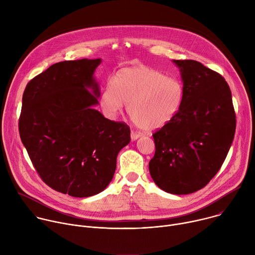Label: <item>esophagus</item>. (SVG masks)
I'll return each mask as SVG.
<instances>
[{
	"mask_svg": "<svg viewBox=\"0 0 255 255\" xmlns=\"http://www.w3.org/2000/svg\"><path fill=\"white\" fill-rule=\"evenodd\" d=\"M140 136H141L140 133H137V132H135V131H131V139H132L133 141L137 140Z\"/></svg>",
	"mask_w": 255,
	"mask_h": 255,
	"instance_id": "esophagus-1",
	"label": "esophagus"
}]
</instances>
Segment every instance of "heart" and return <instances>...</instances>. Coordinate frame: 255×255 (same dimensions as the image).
I'll use <instances>...</instances> for the list:
<instances>
[{
    "label": "heart",
    "mask_w": 255,
    "mask_h": 255,
    "mask_svg": "<svg viewBox=\"0 0 255 255\" xmlns=\"http://www.w3.org/2000/svg\"><path fill=\"white\" fill-rule=\"evenodd\" d=\"M184 100L185 87L178 79L147 65H135L120 69L113 83L105 85L100 105L109 118H114L127 104L131 120L151 131L169 124Z\"/></svg>",
    "instance_id": "heart-1"
}]
</instances>
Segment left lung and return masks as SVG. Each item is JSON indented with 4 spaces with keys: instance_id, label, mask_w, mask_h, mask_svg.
<instances>
[{
    "instance_id": "8db88e82",
    "label": "left lung",
    "mask_w": 255,
    "mask_h": 255,
    "mask_svg": "<svg viewBox=\"0 0 255 255\" xmlns=\"http://www.w3.org/2000/svg\"><path fill=\"white\" fill-rule=\"evenodd\" d=\"M185 87L177 116L152 136L149 172L166 193L188 195L204 188L221 168L236 128L230 88L218 72L196 60H172Z\"/></svg>"
}]
</instances>
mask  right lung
<instances>
[{
    "instance_id": "obj_1",
    "label": "right lung",
    "mask_w": 255,
    "mask_h": 255,
    "mask_svg": "<svg viewBox=\"0 0 255 255\" xmlns=\"http://www.w3.org/2000/svg\"><path fill=\"white\" fill-rule=\"evenodd\" d=\"M102 62L79 59L52 64L26 86L20 137L44 183L76 198L104 191L113 178L117 155L130 142V128L94 109Z\"/></svg>"
}]
</instances>
